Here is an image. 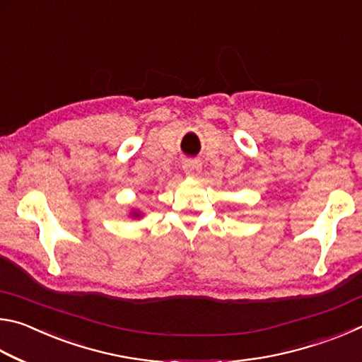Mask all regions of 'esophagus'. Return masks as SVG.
I'll return each instance as SVG.
<instances>
[{
    "instance_id": "obj_1",
    "label": "esophagus",
    "mask_w": 362,
    "mask_h": 362,
    "mask_svg": "<svg viewBox=\"0 0 362 362\" xmlns=\"http://www.w3.org/2000/svg\"><path fill=\"white\" fill-rule=\"evenodd\" d=\"M183 170H185L187 175L194 177L201 170V163H198V161H185V163H183Z\"/></svg>"
}]
</instances>
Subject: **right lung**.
Here are the masks:
<instances>
[{"label": "right lung", "mask_w": 362, "mask_h": 362, "mask_svg": "<svg viewBox=\"0 0 362 362\" xmlns=\"http://www.w3.org/2000/svg\"><path fill=\"white\" fill-rule=\"evenodd\" d=\"M132 216H134V217H136V218H137V217H140V214H139V212H134V214H132Z\"/></svg>", "instance_id": "add662e5"}]
</instances>
